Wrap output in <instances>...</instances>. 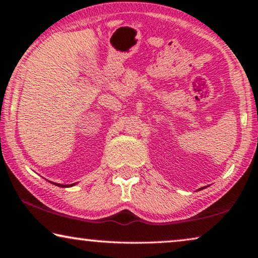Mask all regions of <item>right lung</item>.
I'll list each match as a JSON object with an SVG mask.
<instances>
[{
  "label": "right lung",
  "instance_id": "obj_1",
  "mask_svg": "<svg viewBox=\"0 0 258 258\" xmlns=\"http://www.w3.org/2000/svg\"><path fill=\"white\" fill-rule=\"evenodd\" d=\"M53 184H55V185H58V186H61V187H69V186H73V185H75V183H74V184H67V185H63V184H59V183H53Z\"/></svg>",
  "mask_w": 258,
  "mask_h": 258
}]
</instances>
